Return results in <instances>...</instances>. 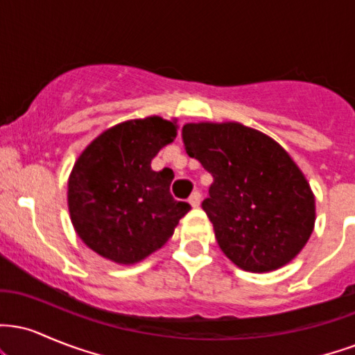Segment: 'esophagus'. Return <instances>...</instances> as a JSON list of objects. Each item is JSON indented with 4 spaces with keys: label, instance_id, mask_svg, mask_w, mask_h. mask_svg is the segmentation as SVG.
<instances>
[{
    "label": "esophagus",
    "instance_id": "34e87169",
    "mask_svg": "<svg viewBox=\"0 0 355 355\" xmlns=\"http://www.w3.org/2000/svg\"><path fill=\"white\" fill-rule=\"evenodd\" d=\"M189 202H190V205H191V207H198V205H200V202H202V195H200V191H193V193L190 195Z\"/></svg>",
    "mask_w": 355,
    "mask_h": 355
}]
</instances>
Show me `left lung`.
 <instances>
[{"instance_id": "left-lung-1", "label": "left lung", "mask_w": 355, "mask_h": 355, "mask_svg": "<svg viewBox=\"0 0 355 355\" xmlns=\"http://www.w3.org/2000/svg\"><path fill=\"white\" fill-rule=\"evenodd\" d=\"M182 138L214 177L202 209L223 254L257 274L291 262L315 223V198L291 155L237 121L187 123Z\"/></svg>"}]
</instances>
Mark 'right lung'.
<instances>
[{"mask_svg":"<svg viewBox=\"0 0 355 355\" xmlns=\"http://www.w3.org/2000/svg\"><path fill=\"white\" fill-rule=\"evenodd\" d=\"M177 121L128 120L105 130L75 162L68 209L78 237L116 263H137L164 247L191 207L170 193L153 157L177 137Z\"/></svg>","mask_w":355,"mask_h":355,"instance_id":"1","label":"right lung"}]
</instances>
